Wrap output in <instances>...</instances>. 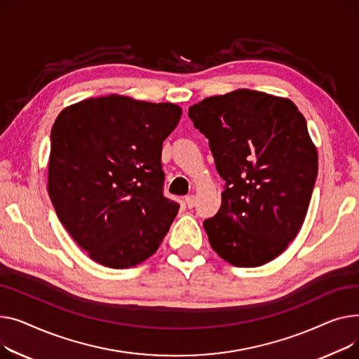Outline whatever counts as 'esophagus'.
Masks as SVG:
<instances>
[{"instance_id": "obj_1", "label": "esophagus", "mask_w": 359, "mask_h": 359, "mask_svg": "<svg viewBox=\"0 0 359 359\" xmlns=\"http://www.w3.org/2000/svg\"><path fill=\"white\" fill-rule=\"evenodd\" d=\"M185 204L188 208H193L196 205V197L194 196H188L185 197Z\"/></svg>"}]
</instances>
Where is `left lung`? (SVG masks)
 I'll list each match as a JSON object with an SVG mask.
<instances>
[{
	"mask_svg": "<svg viewBox=\"0 0 359 359\" xmlns=\"http://www.w3.org/2000/svg\"><path fill=\"white\" fill-rule=\"evenodd\" d=\"M226 181L208 242L229 264L264 265L288 248L307 215L318 151L288 98L254 90L208 97L188 109Z\"/></svg>",
	"mask_w": 359,
	"mask_h": 359,
	"instance_id": "8db88e82",
	"label": "left lung"
}]
</instances>
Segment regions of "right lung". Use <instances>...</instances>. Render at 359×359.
<instances>
[{
	"label": "right lung",
	"instance_id": "add662e5",
	"mask_svg": "<svg viewBox=\"0 0 359 359\" xmlns=\"http://www.w3.org/2000/svg\"><path fill=\"white\" fill-rule=\"evenodd\" d=\"M182 110L111 94L63 109L50 133L48 191L88 257L124 269L152 257L180 204L163 197L162 143Z\"/></svg>",
	"mask_w": 359,
	"mask_h": 359
}]
</instances>
